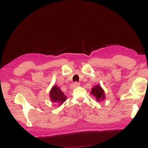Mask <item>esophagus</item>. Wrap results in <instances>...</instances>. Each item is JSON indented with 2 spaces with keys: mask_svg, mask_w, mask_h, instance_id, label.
I'll return each mask as SVG.
<instances>
[{
  "mask_svg": "<svg viewBox=\"0 0 148 148\" xmlns=\"http://www.w3.org/2000/svg\"><path fill=\"white\" fill-rule=\"evenodd\" d=\"M80 85V84L79 83H78V82H74V83L73 84V87L74 88H77V87H78Z\"/></svg>",
  "mask_w": 148,
  "mask_h": 148,
  "instance_id": "esophagus-1",
  "label": "esophagus"
}]
</instances>
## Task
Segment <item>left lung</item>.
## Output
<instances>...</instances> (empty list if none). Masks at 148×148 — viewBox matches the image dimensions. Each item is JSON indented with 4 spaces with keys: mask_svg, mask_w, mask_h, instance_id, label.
I'll return each instance as SVG.
<instances>
[{
    "mask_svg": "<svg viewBox=\"0 0 148 148\" xmlns=\"http://www.w3.org/2000/svg\"><path fill=\"white\" fill-rule=\"evenodd\" d=\"M90 93L93 96V97H95V98L98 101L101 102L102 101H103L106 98L105 91L99 84L96 85L95 86L92 88Z\"/></svg>",
    "mask_w": 148,
    "mask_h": 148,
    "instance_id": "obj_1",
    "label": "left lung"
}]
</instances>
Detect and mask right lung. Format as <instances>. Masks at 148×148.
Segmentation results:
<instances>
[{
  "label": "right lung",
  "instance_id": "add662e5",
  "mask_svg": "<svg viewBox=\"0 0 148 148\" xmlns=\"http://www.w3.org/2000/svg\"><path fill=\"white\" fill-rule=\"evenodd\" d=\"M49 95L51 101L60 106L62 105L67 99L66 95L62 91L57 85H55L51 88Z\"/></svg>",
  "mask_w": 148,
  "mask_h": 148
}]
</instances>
